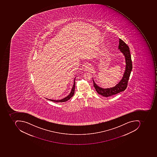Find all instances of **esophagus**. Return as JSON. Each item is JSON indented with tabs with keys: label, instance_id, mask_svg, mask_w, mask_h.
I'll use <instances>...</instances> for the list:
<instances>
[{
	"label": "esophagus",
	"instance_id": "esophagus-1",
	"mask_svg": "<svg viewBox=\"0 0 157 157\" xmlns=\"http://www.w3.org/2000/svg\"><path fill=\"white\" fill-rule=\"evenodd\" d=\"M91 69H92V67L90 65H87L85 66V70L86 71H90V70H91Z\"/></svg>",
	"mask_w": 157,
	"mask_h": 157
}]
</instances>
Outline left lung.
<instances>
[{"label":"left lung","instance_id":"left-lung-1","mask_svg":"<svg viewBox=\"0 0 157 157\" xmlns=\"http://www.w3.org/2000/svg\"><path fill=\"white\" fill-rule=\"evenodd\" d=\"M119 46L118 49L123 54L125 58V68L122 79L116 86L109 88H103L99 87L95 82L92 78L93 82V86L94 87L97 92L103 96L105 97L111 96L117 94L119 92L124 91L127 86L128 80L132 70V62L131 56L130 49L128 45L121 39L119 40Z\"/></svg>","mask_w":157,"mask_h":157}]
</instances>
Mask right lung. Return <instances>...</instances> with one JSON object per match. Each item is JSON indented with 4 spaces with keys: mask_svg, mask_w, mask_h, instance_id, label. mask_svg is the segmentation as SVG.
Returning a JSON list of instances; mask_svg holds the SVG:
<instances>
[{
    "mask_svg": "<svg viewBox=\"0 0 157 157\" xmlns=\"http://www.w3.org/2000/svg\"><path fill=\"white\" fill-rule=\"evenodd\" d=\"M76 77H75L74 78V84H73V87H72V90H71V92H70V94L66 97L62 99H60V100H54V99H48V98H46V99H48L49 101H52L55 102H66L68 100L71 98L73 95H74L75 93V79Z\"/></svg>",
    "mask_w": 157,
    "mask_h": 157,
    "instance_id": "add662e5",
    "label": "right lung"
}]
</instances>
